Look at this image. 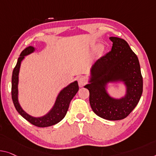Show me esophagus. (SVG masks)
<instances>
[{
    "mask_svg": "<svg viewBox=\"0 0 156 156\" xmlns=\"http://www.w3.org/2000/svg\"><path fill=\"white\" fill-rule=\"evenodd\" d=\"M78 83L79 87H82L86 84V83H87V80H86V79L84 77L80 76V77H79L78 79Z\"/></svg>",
    "mask_w": 156,
    "mask_h": 156,
    "instance_id": "34e87169",
    "label": "esophagus"
}]
</instances>
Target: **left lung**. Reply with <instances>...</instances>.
Returning a JSON list of instances; mask_svg holds the SVG:
<instances>
[{"instance_id":"left-lung-1","label":"left lung","mask_w":156,"mask_h":156,"mask_svg":"<svg viewBox=\"0 0 156 156\" xmlns=\"http://www.w3.org/2000/svg\"><path fill=\"white\" fill-rule=\"evenodd\" d=\"M111 50L95 62L91 68L90 104L94 113L104 119H124L139 103L143 92V78L137 56L125 40L110 37ZM124 82L126 94L121 99L110 97L105 88L110 82Z\"/></svg>"}]
</instances>
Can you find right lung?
<instances>
[{"mask_svg":"<svg viewBox=\"0 0 156 156\" xmlns=\"http://www.w3.org/2000/svg\"><path fill=\"white\" fill-rule=\"evenodd\" d=\"M35 48L32 46L24 49L21 52L20 57L18 58L17 63L14 69L12 76V99L16 110L17 112L29 121L32 125L39 127H45L52 126L57 124L63 119L68 111L69 104L71 99L73 98L78 91V84L77 81L71 83L67 87L64 88L57 97L55 105L51 111L45 115L40 118H35L27 113L23 110L18 101V82L19 72H20L21 62L24 59V56L31 54L34 51Z\"/></svg>","mask_w":156,"mask_h":156,"instance_id":"right-lung-1","label":"right lung"}]
</instances>
